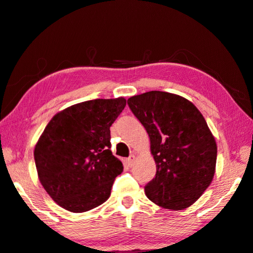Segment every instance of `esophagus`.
Returning <instances> with one entry per match:
<instances>
[{
	"label": "esophagus",
	"mask_w": 253,
	"mask_h": 253,
	"mask_svg": "<svg viewBox=\"0 0 253 253\" xmlns=\"http://www.w3.org/2000/svg\"><path fill=\"white\" fill-rule=\"evenodd\" d=\"M134 160H135V156L134 155H130L129 157L126 159V164L129 167H132L133 163H134Z\"/></svg>",
	"instance_id": "obj_1"
}]
</instances>
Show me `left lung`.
Masks as SVG:
<instances>
[{"instance_id": "left-lung-1", "label": "left lung", "mask_w": 253, "mask_h": 253, "mask_svg": "<svg viewBox=\"0 0 253 253\" xmlns=\"http://www.w3.org/2000/svg\"><path fill=\"white\" fill-rule=\"evenodd\" d=\"M127 105L147 131L156 164L146 196L169 210L190 207L215 172L217 144L207 121L192 101L164 91L130 97Z\"/></svg>"}]
</instances>
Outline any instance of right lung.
I'll return each mask as SVG.
<instances>
[{
    "mask_svg": "<svg viewBox=\"0 0 253 253\" xmlns=\"http://www.w3.org/2000/svg\"><path fill=\"white\" fill-rule=\"evenodd\" d=\"M126 105V98L79 102L57 113L34 149L43 188L65 210L81 213L111 196L123 164L111 151L109 127Z\"/></svg>",
    "mask_w": 253,
    "mask_h": 253,
    "instance_id": "right-lung-1",
    "label": "right lung"
}]
</instances>
